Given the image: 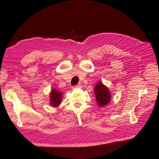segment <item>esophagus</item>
<instances>
[{
	"mask_svg": "<svg viewBox=\"0 0 159 159\" xmlns=\"http://www.w3.org/2000/svg\"><path fill=\"white\" fill-rule=\"evenodd\" d=\"M80 87H81V85H80V84H79V85H76L75 86H73L72 87V89H74V88H80Z\"/></svg>",
	"mask_w": 159,
	"mask_h": 159,
	"instance_id": "esophagus-1",
	"label": "esophagus"
}]
</instances>
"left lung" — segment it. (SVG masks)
I'll list each match as a JSON object with an SVG mask.
<instances>
[{
    "mask_svg": "<svg viewBox=\"0 0 159 159\" xmlns=\"http://www.w3.org/2000/svg\"><path fill=\"white\" fill-rule=\"evenodd\" d=\"M94 92L96 93V99L100 107H103L109 104L111 100V94L106 86L100 82L95 87Z\"/></svg>",
    "mask_w": 159,
    "mask_h": 159,
    "instance_id": "1",
    "label": "left lung"
}]
</instances>
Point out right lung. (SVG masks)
Wrapping results in <instances>:
<instances>
[{
	"mask_svg": "<svg viewBox=\"0 0 159 159\" xmlns=\"http://www.w3.org/2000/svg\"><path fill=\"white\" fill-rule=\"evenodd\" d=\"M62 94L57 89H52L50 93V104L52 107H57L59 105L61 100Z\"/></svg>",
	"mask_w": 159,
	"mask_h": 159,
	"instance_id": "1",
	"label": "right lung"
}]
</instances>
